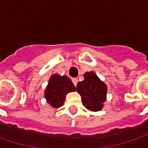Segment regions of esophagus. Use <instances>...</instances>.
<instances>
[{
    "label": "esophagus",
    "mask_w": 148,
    "mask_h": 148,
    "mask_svg": "<svg viewBox=\"0 0 148 148\" xmlns=\"http://www.w3.org/2000/svg\"><path fill=\"white\" fill-rule=\"evenodd\" d=\"M72 82L74 84V86H76L77 85V82H78V79H77V78H73V79H72Z\"/></svg>",
    "instance_id": "1"
}]
</instances>
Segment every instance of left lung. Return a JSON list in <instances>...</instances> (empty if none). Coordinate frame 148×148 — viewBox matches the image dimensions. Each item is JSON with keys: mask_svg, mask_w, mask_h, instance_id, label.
<instances>
[{"mask_svg": "<svg viewBox=\"0 0 148 148\" xmlns=\"http://www.w3.org/2000/svg\"><path fill=\"white\" fill-rule=\"evenodd\" d=\"M77 90L82 96V104L91 111H99L106 99L107 87L93 71L84 74V81L78 82Z\"/></svg>", "mask_w": 148, "mask_h": 148, "instance_id": "left-lung-1", "label": "left lung"}]
</instances>
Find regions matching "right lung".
I'll return each mask as SVG.
<instances>
[{"mask_svg":"<svg viewBox=\"0 0 148 148\" xmlns=\"http://www.w3.org/2000/svg\"><path fill=\"white\" fill-rule=\"evenodd\" d=\"M75 90L76 87L69 77L54 74L49 79L44 95L50 105L53 108H58L63 105L66 94Z\"/></svg>","mask_w":148,"mask_h":148,"instance_id":"add662e5","label":"right lung"}]
</instances>
